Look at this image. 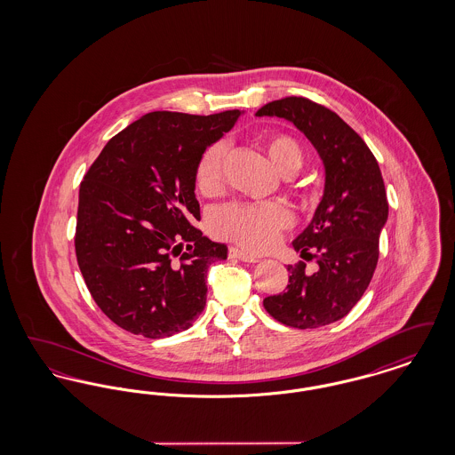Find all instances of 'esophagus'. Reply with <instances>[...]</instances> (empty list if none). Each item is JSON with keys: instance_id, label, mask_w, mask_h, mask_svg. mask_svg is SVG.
Returning <instances> with one entry per match:
<instances>
[{"instance_id": "esophagus-1", "label": "esophagus", "mask_w": 455, "mask_h": 455, "mask_svg": "<svg viewBox=\"0 0 455 455\" xmlns=\"http://www.w3.org/2000/svg\"><path fill=\"white\" fill-rule=\"evenodd\" d=\"M230 258H235L238 260H243V262H259V258L254 256V254H249L245 251H240L237 247H232L230 249Z\"/></svg>"}]
</instances>
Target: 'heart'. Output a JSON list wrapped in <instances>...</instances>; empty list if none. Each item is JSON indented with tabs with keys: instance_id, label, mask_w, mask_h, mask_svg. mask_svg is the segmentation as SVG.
<instances>
[{
	"instance_id": "obj_1",
	"label": "heart",
	"mask_w": 455,
	"mask_h": 455,
	"mask_svg": "<svg viewBox=\"0 0 455 455\" xmlns=\"http://www.w3.org/2000/svg\"><path fill=\"white\" fill-rule=\"evenodd\" d=\"M262 147L282 175L288 177L302 169V147L291 136L269 132L262 138ZM225 162L227 147L223 143L212 145L201 155L196 167V186L201 195L213 197L223 191ZM291 220L290 210L280 203H234L218 212L212 227L220 237L237 242L249 251H266L278 242Z\"/></svg>"
}]
</instances>
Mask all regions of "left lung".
Returning a JSON list of instances; mask_svg holds the SVG:
<instances>
[{
  "label": "left lung",
  "mask_w": 455,
  "mask_h": 455,
  "mask_svg": "<svg viewBox=\"0 0 455 455\" xmlns=\"http://www.w3.org/2000/svg\"><path fill=\"white\" fill-rule=\"evenodd\" d=\"M258 117H282L307 136L324 165V193L310 223L291 242L300 258L288 266L286 291L264 308L283 324L315 329L343 319L362 299L379 260V237L389 218L384 179L365 141L332 110L303 97L269 102ZM315 256H311V252Z\"/></svg>",
  "instance_id": "1"
}]
</instances>
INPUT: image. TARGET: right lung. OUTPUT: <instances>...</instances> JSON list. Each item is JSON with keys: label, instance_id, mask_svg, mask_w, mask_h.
Listing matches in <instances>:
<instances>
[{"label": "right lung", "instance_id": "1", "mask_svg": "<svg viewBox=\"0 0 455 455\" xmlns=\"http://www.w3.org/2000/svg\"><path fill=\"white\" fill-rule=\"evenodd\" d=\"M242 114H145L88 169L75 249L93 300L114 324L160 339L189 329L204 310L208 267L227 259L228 247L195 227L196 167Z\"/></svg>", "mask_w": 455, "mask_h": 455}]
</instances>
